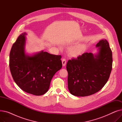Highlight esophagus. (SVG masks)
Here are the masks:
<instances>
[{
	"instance_id": "1",
	"label": "esophagus",
	"mask_w": 122,
	"mask_h": 122,
	"mask_svg": "<svg viewBox=\"0 0 122 122\" xmlns=\"http://www.w3.org/2000/svg\"><path fill=\"white\" fill-rule=\"evenodd\" d=\"M62 65H63V66H65L66 64V60L65 59H62Z\"/></svg>"
}]
</instances>
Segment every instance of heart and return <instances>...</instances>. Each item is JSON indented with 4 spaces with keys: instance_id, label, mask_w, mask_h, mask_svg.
I'll return each mask as SVG.
<instances>
[{
    "instance_id": "1",
    "label": "heart",
    "mask_w": 122,
    "mask_h": 122,
    "mask_svg": "<svg viewBox=\"0 0 122 122\" xmlns=\"http://www.w3.org/2000/svg\"><path fill=\"white\" fill-rule=\"evenodd\" d=\"M69 53L73 57H78L81 53V50L79 47L73 46L70 47L69 50Z\"/></svg>"
}]
</instances>
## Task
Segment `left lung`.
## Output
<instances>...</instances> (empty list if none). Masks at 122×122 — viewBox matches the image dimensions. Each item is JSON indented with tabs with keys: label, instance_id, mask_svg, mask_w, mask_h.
Segmentation results:
<instances>
[{
	"label": "left lung",
	"instance_id": "8db88e82",
	"mask_svg": "<svg viewBox=\"0 0 122 122\" xmlns=\"http://www.w3.org/2000/svg\"><path fill=\"white\" fill-rule=\"evenodd\" d=\"M97 52L85 53L67 64L68 87L72 94L86 97L99 92L107 82L112 68V52L108 42L100 40Z\"/></svg>",
	"mask_w": 122,
	"mask_h": 122
}]
</instances>
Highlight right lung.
Here are the masks:
<instances>
[{
    "label": "right lung",
    "mask_w": 122,
    "mask_h": 122,
    "mask_svg": "<svg viewBox=\"0 0 122 122\" xmlns=\"http://www.w3.org/2000/svg\"><path fill=\"white\" fill-rule=\"evenodd\" d=\"M26 33L19 36L13 44L9 56V67L14 81L22 90L35 95L46 93L51 79L62 67L61 55L43 50L25 53Z\"/></svg>",
    "instance_id": "1"
}]
</instances>
